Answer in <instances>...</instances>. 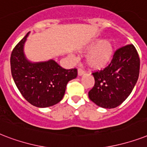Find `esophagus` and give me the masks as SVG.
Returning a JSON list of instances; mask_svg holds the SVG:
<instances>
[{
    "instance_id": "1",
    "label": "esophagus",
    "mask_w": 147,
    "mask_h": 147,
    "mask_svg": "<svg viewBox=\"0 0 147 147\" xmlns=\"http://www.w3.org/2000/svg\"><path fill=\"white\" fill-rule=\"evenodd\" d=\"M85 71L83 70L82 68H78V76H82V75H84L85 74Z\"/></svg>"
}]
</instances>
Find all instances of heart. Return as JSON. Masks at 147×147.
I'll return each instance as SVG.
<instances>
[{
    "label": "heart",
    "mask_w": 147,
    "mask_h": 147,
    "mask_svg": "<svg viewBox=\"0 0 147 147\" xmlns=\"http://www.w3.org/2000/svg\"><path fill=\"white\" fill-rule=\"evenodd\" d=\"M85 50L88 53L86 61L88 65L94 69H104L109 64L114 55V47L109 40H94L88 45Z\"/></svg>",
    "instance_id": "obj_1"
}]
</instances>
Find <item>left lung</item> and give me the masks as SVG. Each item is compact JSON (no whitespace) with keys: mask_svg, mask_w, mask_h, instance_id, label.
<instances>
[{"mask_svg":"<svg viewBox=\"0 0 147 147\" xmlns=\"http://www.w3.org/2000/svg\"><path fill=\"white\" fill-rule=\"evenodd\" d=\"M140 65L139 54L134 45L116 49L107 66L92 72L94 85L88 92L90 100L99 107L109 109L121 105L137 83Z\"/></svg>","mask_w":147,"mask_h":147,"instance_id":"1","label":"left lung"}]
</instances>
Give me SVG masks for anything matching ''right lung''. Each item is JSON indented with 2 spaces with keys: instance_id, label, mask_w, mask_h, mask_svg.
<instances>
[{
  "instance_id": "right-lung-1",
  "label": "right lung",
  "mask_w": 147,
  "mask_h": 147,
  "mask_svg": "<svg viewBox=\"0 0 147 147\" xmlns=\"http://www.w3.org/2000/svg\"><path fill=\"white\" fill-rule=\"evenodd\" d=\"M28 33L13 48L10 55L11 74L25 99L38 107H50L64 96L67 83L78 76L77 69H65L54 60L31 63L24 54Z\"/></svg>"
}]
</instances>
